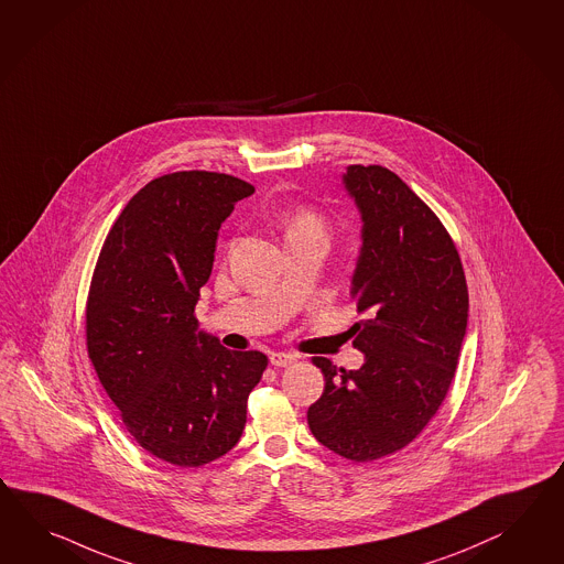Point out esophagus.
Returning <instances> with one entry per match:
<instances>
[{
  "mask_svg": "<svg viewBox=\"0 0 564 564\" xmlns=\"http://www.w3.org/2000/svg\"><path fill=\"white\" fill-rule=\"evenodd\" d=\"M271 365L273 367H289V365H293L297 357L295 355H289V352H271Z\"/></svg>",
  "mask_w": 564,
  "mask_h": 564,
  "instance_id": "esophagus-1",
  "label": "esophagus"
}]
</instances>
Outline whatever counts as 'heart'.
<instances>
[{"label": "heart", "instance_id": "b5f03b06", "mask_svg": "<svg viewBox=\"0 0 564 564\" xmlns=\"http://www.w3.org/2000/svg\"><path fill=\"white\" fill-rule=\"evenodd\" d=\"M324 220L312 209H295L288 221V234L295 232H324Z\"/></svg>", "mask_w": 564, "mask_h": 564}]
</instances>
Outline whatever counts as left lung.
Returning a JSON list of instances; mask_svg holds the SVG:
<instances>
[{
  "instance_id": "8db88e82",
  "label": "left lung",
  "mask_w": 564,
  "mask_h": 564,
  "mask_svg": "<svg viewBox=\"0 0 564 564\" xmlns=\"http://www.w3.org/2000/svg\"><path fill=\"white\" fill-rule=\"evenodd\" d=\"M344 187L362 218L350 297L367 319L358 371L314 357L324 393L307 410L317 442L355 463L405 448L436 415L467 332L463 262L438 216L381 165H350Z\"/></svg>"
}]
</instances>
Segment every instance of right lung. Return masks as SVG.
I'll return each mask as SVG.
<instances>
[{
    "mask_svg": "<svg viewBox=\"0 0 564 564\" xmlns=\"http://www.w3.org/2000/svg\"><path fill=\"white\" fill-rule=\"evenodd\" d=\"M254 193L226 173L180 171L128 202L99 252L85 305L87 355L130 436L175 467L232 451L267 369L197 332L221 221Z\"/></svg>",
    "mask_w": 564,
    "mask_h": 564,
    "instance_id": "right-lung-1",
    "label": "right lung"
}]
</instances>
